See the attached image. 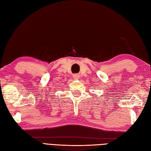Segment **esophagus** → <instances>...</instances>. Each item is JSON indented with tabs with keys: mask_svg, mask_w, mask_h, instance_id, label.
<instances>
[{
	"mask_svg": "<svg viewBox=\"0 0 151 151\" xmlns=\"http://www.w3.org/2000/svg\"><path fill=\"white\" fill-rule=\"evenodd\" d=\"M73 78H75V79H78V78H79V75H77V74H74Z\"/></svg>",
	"mask_w": 151,
	"mask_h": 151,
	"instance_id": "esophagus-1",
	"label": "esophagus"
}]
</instances>
